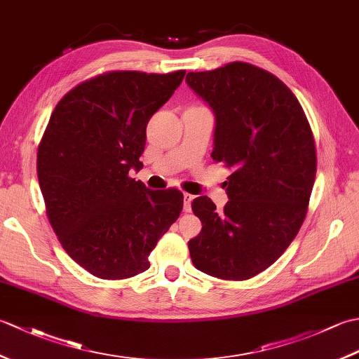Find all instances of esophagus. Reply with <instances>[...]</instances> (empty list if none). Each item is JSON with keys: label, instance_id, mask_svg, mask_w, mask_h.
<instances>
[{"label": "esophagus", "instance_id": "1", "mask_svg": "<svg viewBox=\"0 0 359 359\" xmlns=\"http://www.w3.org/2000/svg\"><path fill=\"white\" fill-rule=\"evenodd\" d=\"M193 199H194V196L188 194V193L184 194V210H185L187 212L191 211V202H193Z\"/></svg>", "mask_w": 359, "mask_h": 359}]
</instances>
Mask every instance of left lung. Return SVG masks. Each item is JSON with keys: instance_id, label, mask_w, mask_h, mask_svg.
Wrapping results in <instances>:
<instances>
[{"instance_id": "obj_1", "label": "left lung", "mask_w": 359, "mask_h": 359, "mask_svg": "<svg viewBox=\"0 0 359 359\" xmlns=\"http://www.w3.org/2000/svg\"><path fill=\"white\" fill-rule=\"evenodd\" d=\"M216 116L212 160L233 172L222 212L207 196L191 208L202 231L188 242L197 270L245 280L266 270L296 238L316 177V148L294 94L273 74L234 62L188 72Z\"/></svg>"}]
</instances>
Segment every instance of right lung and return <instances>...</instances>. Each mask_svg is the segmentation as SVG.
Returning a JSON list of instances; mask_svg holds the SVG:
<instances>
[{
    "mask_svg": "<svg viewBox=\"0 0 359 359\" xmlns=\"http://www.w3.org/2000/svg\"><path fill=\"white\" fill-rule=\"evenodd\" d=\"M185 71H112L80 83L53 109L36 154L46 215L66 253L100 279L149 269L148 256L184 208L175 188L151 191L143 168L147 125Z\"/></svg>",
    "mask_w": 359,
    "mask_h": 359,
    "instance_id": "1",
    "label": "right lung"
}]
</instances>
